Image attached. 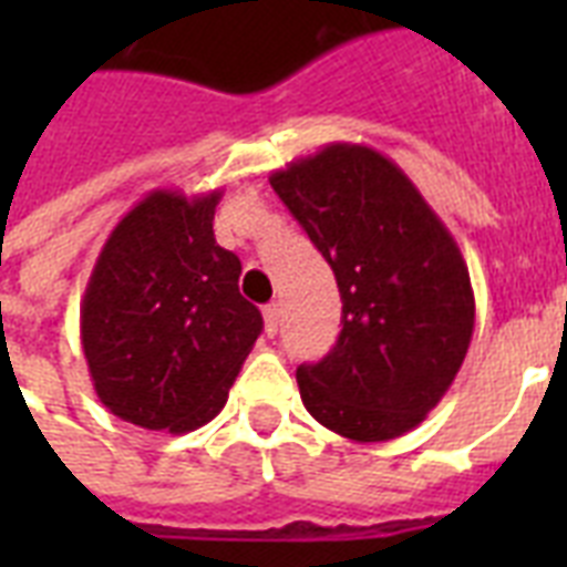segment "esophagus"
Wrapping results in <instances>:
<instances>
[{"label": "esophagus", "mask_w": 567, "mask_h": 567, "mask_svg": "<svg viewBox=\"0 0 567 567\" xmlns=\"http://www.w3.org/2000/svg\"><path fill=\"white\" fill-rule=\"evenodd\" d=\"M265 332L267 336H276V332H279V306H276V302L265 306Z\"/></svg>", "instance_id": "1"}]
</instances>
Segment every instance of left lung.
Listing matches in <instances>:
<instances>
[{
  "label": "left lung",
  "mask_w": 567,
  "mask_h": 567,
  "mask_svg": "<svg viewBox=\"0 0 567 567\" xmlns=\"http://www.w3.org/2000/svg\"><path fill=\"white\" fill-rule=\"evenodd\" d=\"M270 185L336 274L341 336L297 368L302 405L350 441H391L439 405L474 336L458 244L391 158L329 144Z\"/></svg>",
  "instance_id": "1"
}]
</instances>
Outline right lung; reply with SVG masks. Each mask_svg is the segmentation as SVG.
<instances>
[{
  "instance_id": "add662e5",
  "label": "right lung",
  "mask_w": 567,
  "mask_h": 567,
  "mask_svg": "<svg viewBox=\"0 0 567 567\" xmlns=\"http://www.w3.org/2000/svg\"><path fill=\"white\" fill-rule=\"evenodd\" d=\"M223 190L158 188L111 229L82 300V350L111 414L190 432L220 412L261 336L240 261L214 240Z\"/></svg>"
}]
</instances>
